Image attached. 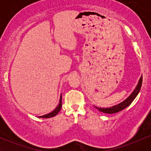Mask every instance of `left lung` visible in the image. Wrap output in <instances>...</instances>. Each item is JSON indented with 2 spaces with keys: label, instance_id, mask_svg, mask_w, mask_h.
I'll use <instances>...</instances> for the list:
<instances>
[{
  "label": "left lung",
  "instance_id": "8db88e82",
  "mask_svg": "<svg viewBox=\"0 0 151 151\" xmlns=\"http://www.w3.org/2000/svg\"><path fill=\"white\" fill-rule=\"evenodd\" d=\"M142 82H143V77H141L140 79L139 82H138V85H137L136 89L133 91V92L131 93V95L126 99V100H124V101L121 102V104H117L116 106H114L110 107V108H99V107L95 106V108L96 109H98L99 111L102 112V113H104V114H114V113H117V112L120 111H122L123 109H124L125 108H126L127 106L131 104L132 103V101L134 100V99L136 97L137 95L139 93L140 90H141V86H142Z\"/></svg>",
  "mask_w": 151,
  "mask_h": 151
}]
</instances>
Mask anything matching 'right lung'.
I'll list each match as a JSON object with an SVG mask.
<instances>
[{"mask_svg":"<svg viewBox=\"0 0 151 151\" xmlns=\"http://www.w3.org/2000/svg\"><path fill=\"white\" fill-rule=\"evenodd\" d=\"M61 107H62V95H61V97H60V103H59V104L58 106H57V108L55 109L52 112H51V113L46 114V115L42 116H40V118H44V119H46V118H51V117L55 116H56L57 114L60 112V109H61Z\"/></svg>","mask_w":151,"mask_h":151,"instance_id":"right-lung-1","label":"right lung"}]
</instances>
